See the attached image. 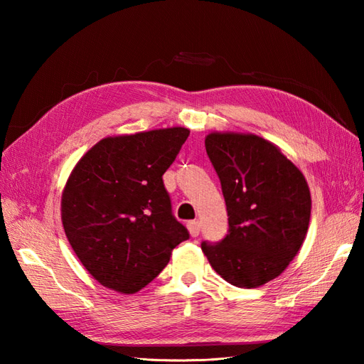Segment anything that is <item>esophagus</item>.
Segmentation results:
<instances>
[{
    "instance_id": "obj_1",
    "label": "esophagus",
    "mask_w": 364,
    "mask_h": 364,
    "mask_svg": "<svg viewBox=\"0 0 364 364\" xmlns=\"http://www.w3.org/2000/svg\"><path fill=\"white\" fill-rule=\"evenodd\" d=\"M188 230L192 237H197L200 235V222L198 220H191L188 222Z\"/></svg>"
}]
</instances>
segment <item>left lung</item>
I'll return each instance as SVG.
<instances>
[{
	"mask_svg": "<svg viewBox=\"0 0 364 364\" xmlns=\"http://www.w3.org/2000/svg\"><path fill=\"white\" fill-rule=\"evenodd\" d=\"M208 158L218 173L228 233L202 242L213 269L237 288L280 275L305 241L311 214L305 176L278 146L255 134L211 133Z\"/></svg>",
	"mask_w": 364,
	"mask_h": 364,
	"instance_id": "1",
	"label": "left lung"
}]
</instances>
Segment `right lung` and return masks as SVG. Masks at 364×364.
Returning a JSON list of instances; mask_svg holds the SVG:
<instances>
[{"mask_svg":"<svg viewBox=\"0 0 364 364\" xmlns=\"http://www.w3.org/2000/svg\"><path fill=\"white\" fill-rule=\"evenodd\" d=\"M188 136L189 129L178 127L106 137L68 178L60 203L67 239L106 288L142 289L189 239L162 181Z\"/></svg>","mask_w":364,"mask_h":364,"instance_id":"right-lung-1","label":"right lung"}]
</instances>
